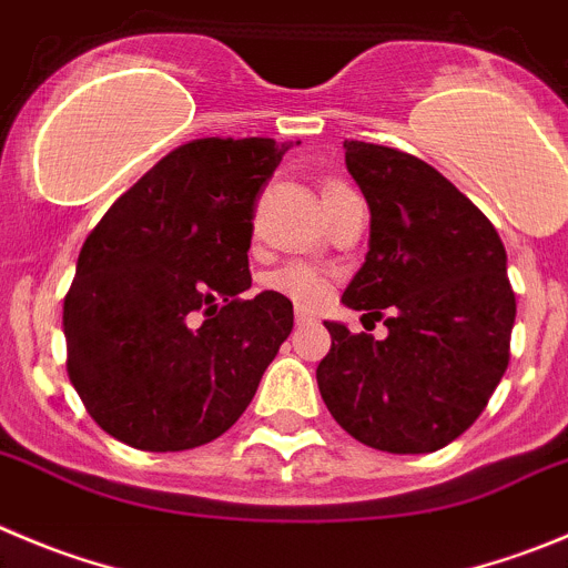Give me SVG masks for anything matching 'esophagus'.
Segmentation results:
<instances>
[{
  "mask_svg": "<svg viewBox=\"0 0 568 568\" xmlns=\"http://www.w3.org/2000/svg\"><path fill=\"white\" fill-rule=\"evenodd\" d=\"M294 320H296V325H314V314H311L308 308H300V305H296V311H294Z\"/></svg>",
  "mask_w": 568,
  "mask_h": 568,
  "instance_id": "34e87169",
  "label": "esophagus"
}]
</instances>
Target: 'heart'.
<instances>
[{
  "instance_id": "1",
  "label": "heart",
  "mask_w": 568,
  "mask_h": 568,
  "mask_svg": "<svg viewBox=\"0 0 568 568\" xmlns=\"http://www.w3.org/2000/svg\"><path fill=\"white\" fill-rule=\"evenodd\" d=\"M336 190H347V184L327 182L322 187V199L333 195ZM263 285L274 291V294H283L288 300L300 302L305 308H314L331 291V277L320 266H311V263H288V266H280L272 274H266Z\"/></svg>"
}]
</instances>
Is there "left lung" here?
<instances>
[{
    "label": "left lung",
    "mask_w": 568,
    "mask_h": 568,
    "mask_svg": "<svg viewBox=\"0 0 568 568\" xmlns=\"http://www.w3.org/2000/svg\"><path fill=\"white\" fill-rule=\"evenodd\" d=\"M344 162L369 204V252L342 302L389 336L325 322L322 400L369 448L437 452L474 426L510 362L516 294L505 243L423 159L344 140Z\"/></svg>",
    "instance_id": "obj_1"
}]
</instances>
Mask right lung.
<instances>
[{
    "label": "right lung",
    "mask_w": 568,
    "mask_h": 568,
    "mask_svg": "<svg viewBox=\"0 0 568 568\" xmlns=\"http://www.w3.org/2000/svg\"><path fill=\"white\" fill-rule=\"evenodd\" d=\"M288 142H184L105 210L63 296L67 373L92 420L140 452L212 443L252 404L294 327L252 285L254 201Z\"/></svg>",
    "instance_id": "add662e5"
}]
</instances>
